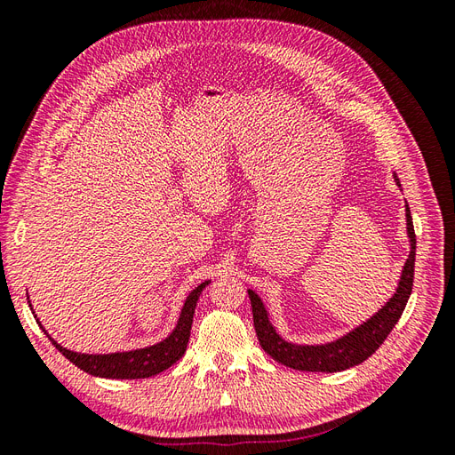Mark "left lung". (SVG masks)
<instances>
[{
    "label": "left lung",
    "mask_w": 455,
    "mask_h": 455,
    "mask_svg": "<svg viewBox=\"0 0 455 455\" xmlns=\"http://www.w3.org/2000/svg\"><path fill=\"white\" fill-rule=\"evenodd\" d=\"M395 180L401 186L396 176ZM406 231L410 239V254L406 258V264L401 273V281H398L395 294L385 301V306H381V309L371 315L368 321H364L363 324L353 328L351 332L343 334L334 341L319 343V346H299V343L286 341L271 324L264 301L249 288L254 328L261 349L277 363L301 371H326L328 374V371H341L364 363L368 356L376 353V349L385 341V338L389 336L398 319H401V315L408 304V298L411 294V284H414L416 233L408 203Z\"/></svg>",
    "instance_id": "obj_1"
}]
</instances>
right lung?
Wrapping results in <instances>:
<instances>
[{"instance_id": "1", "label": "right lung", "mask_w": 455, "mask_h": 455, "mask_svg": "<svg viewBox=\"0 0 455 455\" xmlns=\"http://www.w3.org/2000/svg\"><path fill=\"white\" fill-rule=\"evenodd\" d=\"M211 281L201 283L196 291H191L189 296L184 301V307L178 316V323L172 332L164 338L163 341L156 343V346H149L144 349H132V351H121V353H108V355H89V353H76L62 347L60 343L54 341L47 330L41 326L39 319L36 316L37 324L41 330L47 334V338L52 341V346L57 347L68 361L74 363L77 368L96 378H108V379H140V378H151L159 374V371L171 368L176 361L182 359L186 353L189 332H191V323H194V313L199 294L203 288ZM30 299V298H28ZM30 304V301H28ZM32 309V304H30Z\"/></svg>"}]
</instances>
